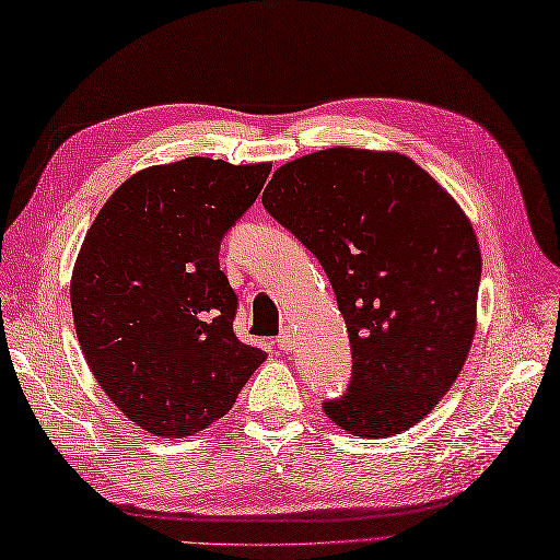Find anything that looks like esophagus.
<instances>
[{
    "label": "esophagus",
    "instance_id": "esophagus-1",
    "mask_svg": "<svg viewBox=\"0 0 560 560\" xmlns=\"http://www.w3.org/2000/svg\"><path fill=\"white\" fill-rule=\"evenodd\" d=\"M291 347H293L291 335H281V337L277 339V349H279V351H291Z\"/></svg>",
    "mask_w": 560,
    "mask_h": 560
}]
</instances>
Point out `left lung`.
I'll list each match as a JSON object with an SVG mask.
<instances>
[{"label": "left lung", "mask_w": 560, "mask_h": 560, "mask_svg": "<svg viewBox=\"0 0 560 560\" xmlns=\"http://www.w3.org/2000/svg\"><path fill=\"white\" fill-rule=\"evenodd\" d=\"M261 205L323 265L349 329L351 383L325 413L361 438L419 423L477 331L481 253L457 201L401 153L337 147L281 165Z\"/></svg>", "instance_id": "left-lung-1"}]
</instances>
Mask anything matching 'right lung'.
<instances>
[{
    "mask_svg": "<svg viewBox=\"0 0 560 560\" xmlns=\"http://www.w3.org/2000/svg\"><path fill=\"white\" fill-rule=\"evenodd\" d=\"M269 171L201 156L153 165L115 189L83 237L69 289L79 347L115 407L153 435L219 421L267 359L235 337L219 249Z\"/></svg>",
    "mask_w": 560,
    "mask_h": 560,
    "instance_id": "obj_1",
    "label": "right lung"
}]
</instances>
